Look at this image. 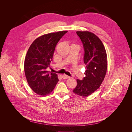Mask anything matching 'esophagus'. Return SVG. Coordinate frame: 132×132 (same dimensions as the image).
Returning a JSON list of instances; mask_svg holds the SVG:
<instances>
[{"label":"esophagus","instance_id":"1","mask_svg":"<svg viewBox=\"0 0 132 132\" xmlns=\"http://www.w3.org/2000/svg\"><path fill=\"white\" fill-rule=\"evenodd\" d=\"M62 78H63L64 79H68V78H69V76H68V75H65V74H64V75H62Z\"/></svg>","mask_w":132,"mask_h":132}]
</instances>
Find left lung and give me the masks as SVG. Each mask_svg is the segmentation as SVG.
<instances>
[{
  "instance_id": "obj_1",
  "label": "left lung",
  "mask_w": 132,
  "mask_h": 132,
  "mask_svg": "<svg viewBox=\"0 0 132 132\" xmlns=\"http://www.w3.org/2000/svg\"><path fill=\"white\" fill-rule=\"evenodd\" d=\"M77 34L83 45L86 71L82 80H77V85L73 92L86 97L99 88L105 77L107 54L104 46L97 36L88 31H77Z\"/></svg>"
}]
</instances>
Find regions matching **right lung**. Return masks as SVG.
<instances>
[{"label":"right lung","instance_id":"right-lung-1","mask_svg":"<svg viewBox=\"0 0 132 132\" xmlns=\"http://www.w3.org/2000/svg\"><path fill=\"white\" fill-rule=\"evenodd\" d=\"M67 31L50 33L39 37L31 44L27 52L24 70L30 87L39 95H46L53 90L59 81L55 73L47 68L52 61L55 48Z\"/></svg>","mask_w":132,"mask_h":132}]
</instances>
